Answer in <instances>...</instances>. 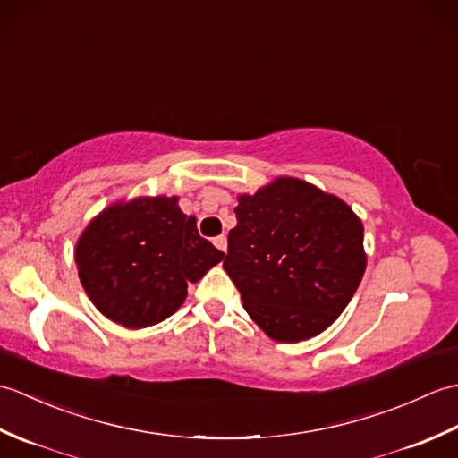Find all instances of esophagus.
Segmentation results:
<instances>
[{"instance_id": "1", "label": "esophagus", "mask_w": 458, "mask_h": 458, "mask_svg": "<svg viewBox=\"0 0 458 458\" xmlns=\"http://www.w3.org/2000/svg\"><path fill=\"white\" fill-rule=\"evenodd\" d=\"M212 244L216 246L220 251H226V248H228V240H226V236H216L212 240Z\"/></svg>"}]
</instances>
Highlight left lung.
<instances>
[{
    "instance_id": "1",
    "label": "left lung",
    "mask_w": 458,
    "mask_h": 458,
    "mask_svg": "<svg viewBox=\"0 0 458 458\" xmlns=\"http://www.w3.org/2000/svg\"><path fill=\"white\" fill-rule=\"evenodd\" d=\"M224 269L248 315L277 343L323 333L366 269L362 222L346 202L279 177L238 199Z\"/></svg>"
}]
</instances>
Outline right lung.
Returning a JSON list of instances; mask_svg holds the SVG:
<instances>
[{
  "instance_id": "obj_1",
  "label": "right lung",
  "mask_w": 458,
  "mask_h": 458,
  "mask_svg": "<svg viewBox=\"0 0 458 458\" xmlns=\"http://www.w3.org/2000/svg\"><path fill=\"white\" fill-rule=\"evenodd\" d=\"M177 197L135 199L98 214L76 244V266L96 309L128 328L157 325L187 297V284L222 261Z\"/></svg>"
}]
</instances>
